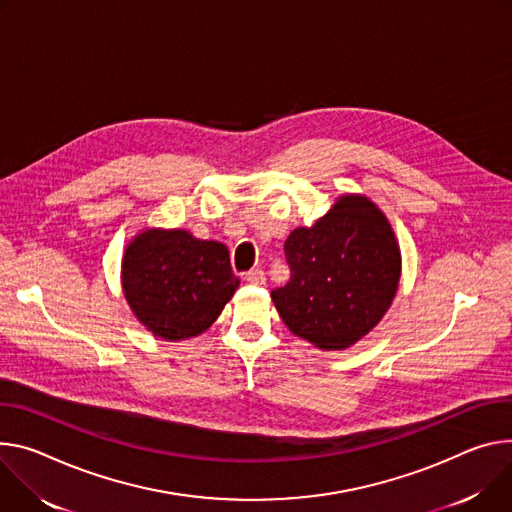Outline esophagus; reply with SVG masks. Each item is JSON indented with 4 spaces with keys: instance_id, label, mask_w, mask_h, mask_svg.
<instances>
[{
    "instance_id": "obj_1",
    "label": "esophagus",
    "mask_w": 512,
    "mask_h": 512,
    "mask_svg": "<svg viewBox=\"0 0 512 512\" xmlns=\"http://www.w3.org/2000/svg\"><path fill=\"white\" fill-rule=\"evenodd\" d=\"M245 280L253 286H265V273L261 269H251L245 273Z\"/></svg>"
}]
</instances>
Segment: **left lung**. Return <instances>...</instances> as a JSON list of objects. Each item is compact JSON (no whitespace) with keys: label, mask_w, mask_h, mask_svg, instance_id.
<instances>
[{"label":"left lung","mask_w":512,"mask_h":512,"mask_svg":"<svg viewBox=\"0 0 512 512\" xmlns=\"http://www.w3.org/2000/svg\"><path fill=\"white\" fill-rule=\"evenodd\" d=\"M292 277L271 300L286 327L324 351L365 337L388 312L400 282V249L384 212L345 194L284 245Z\"/></svg>","instance_id":"left-lung-1"}]
</instances>
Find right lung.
<instances>
[{
  "label": "right lung",
  "mask_w": 512,
  "mask_h": 512,
  "mask_svg": "<svg viewBox=\"0 0 512 512\" xmlns=\"http://www.w3.org/2000/svg\"><path fill=\"white\" fill-rule=\"evenodd\" d=\"M122 288L134 316L159 339L198 337L239 288L228 249L188 230L147 228L122 259Z\"/></svg>",
  "instance_id": "1"
}]
</instances>
